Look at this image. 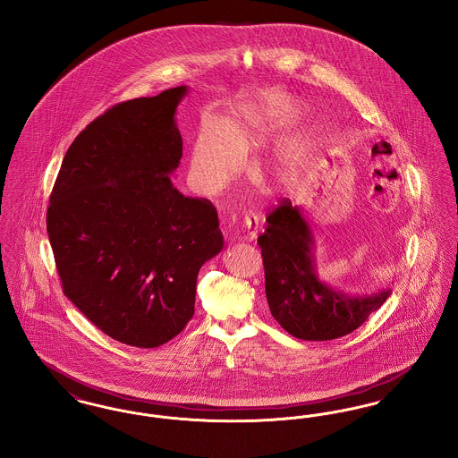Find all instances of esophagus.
<instances>
[{
	"mask_svg": "<svg viewBox=\"0 0 458 458\" xmlns=\"http://www.w3.org/2000/svg\"><path fill=\"white\" fill-rule=\"evenodd\" d=\"M258 230H259V218L256 215H245L243 221L240 225V232H242V239L254 240L258 237Z\"/></svg>",
	"mask_w": 458,
	"mask_h": 458,
	"instance_id": "esophagus-1",
	"label": "esophagus"
}]
</instances>
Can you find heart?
<instances>
[{"instance_id":"1","label":"heart","mask_w":458,"mask_h":458,"mask_svg":"<svg viewBox=\"0 0 458 458\" xmlns=\"http://www.w3.org/2000/svg\"><path fill=\"white\" fill-rule=\"evenodd\" d=\"M297 109L282 99L242 105L221 127L208 122L197 135L191 174L202 191H216L239 170L240 153L267 142L273 135L290 127ZM318 135L314 131H297L284 137L273 149L267 174L284 189L299 187L316 163Z\"/></svg>"}]
</instances>
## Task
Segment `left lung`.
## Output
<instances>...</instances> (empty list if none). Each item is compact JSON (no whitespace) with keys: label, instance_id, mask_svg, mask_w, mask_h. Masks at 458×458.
Instances as JSON below:
<instances>
[{"label":"left lung","instance_id":"left-lung-1","mask_svg":"<svg viewBox=\"0 0 458 458\" xmlns=\"http://www.w3.org/2000/svg\"><path fill=\"white\" fill-rule=\"evenodd\" d=\"M259 235L266 299L273 318L299 340L327 342L364 325L386 302L392 290L350 295L323 284L314 266L310 226L290 199L267 215Z\"/></svg>","mask_w":458,"mask_h":458}]
</instances>
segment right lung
I'll use <instances>...</instances> for the list:
<instances>
[{
    "instance_id": "right-lung-1",
    "label": "right lung",
    "mask_w": 458,
    "mask_h": 458,
    "mask_svg": "<svg viewBox=\"0 0 458 458\" xmlns=\"http://www.w3.org/2000/svg\"><path fill=\"white\" fill-rule=\"evenodd\" d=\"M187 88L114 105L68 148L46 226L64 293L116 342L154 349L194 316L200 266L223 249L216 208L185 197L174 109Z\"/></svg>"
}]
</instances>
